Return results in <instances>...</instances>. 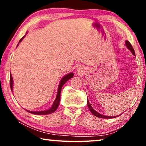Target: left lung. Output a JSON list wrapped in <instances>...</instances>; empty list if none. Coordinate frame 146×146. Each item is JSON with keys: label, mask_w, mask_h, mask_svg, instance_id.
<instances>
[{"label": "left lung", "mask_w": 146, "mask_h": 146, "mask_svg": "<svg viewBox=\"0 0 146 146\" xmlns=\"http://www.w3.org/2000/svg\"><path fill=\"white\" fill-rule=\"evenodd\" d=\"M125 46H126V47L127 48H128L129 50L131 52V53H132L133 55L135 56V51H134V50H133L132 46H131L130 42H129L128 40H125ZM87 103H88V108L90 110V111L91 112H92V113L93 115H94L95 116L100 117V118H111V117H112V118H113V117H117V116H113H113H107V115H102V114H100V113H98L96 111H95L94 110L93 108L91 106V105H90V102H89L88 100Z\"/></svg>", "instance_id": "8db88e82"}]
</instances>
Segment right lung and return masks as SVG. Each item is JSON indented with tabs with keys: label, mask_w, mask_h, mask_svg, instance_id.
Instances as JSON below:
<instances>
[{
	"label": "right lung",
	"mask_w": 146,
	"mask_h": 146,
	"mask_svg": "<svg viewBox=\"0 0 146 146\" xmlns=\"http://www.w3.org/2000/svg\"><path fill=\"white\" fill-rule=\"evenodd\" d=\"M25 36H24L22 38L21 40H20L19 44L21 42L22 40H23V39L24 38H25ZM19 44H18L17 46H19ZM73 76H74V73L71 72V73H69V74H66V76H64L61 79L60 82L59 86H58V88L57 96H56V99H55L54 102V103H53V104H52V106L50 108L48 109V110H47L38 111H29V110H27L28 112L33 113V114H36V115H46V114H50V113L54 112V111L56 110V109L58 108V107L59 104H60V93H61L62 87L63 86V85L69 79L72 78ZM10 86H11V90H12V92H13V76H12L11 74L10 75Z\"/></svg>",
	"instance_id": "1"
}]
</instances>
